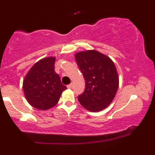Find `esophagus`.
Wrapping results in <instances>:
<instances>
[{"instance_id":"obj_1","label":"esophagus","mask_w":155,"mask_h":155,"mask_svg":"<svg viewBox=\"0 0 155 155\" xmlns=\"http://www.w3.org/2000/svg\"><path fill=\"white\" fill-rule=\"evenodd\" d=\"M72 87H73L72 84H70L68 85V86H67V88H68V89H71V88H72Z\"/></svg>"}]
</instances>
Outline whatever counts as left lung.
Segmentation results:
<instances>
[{
  "instance_id": "1",
  "label": "left lung",
  "mask_w": 155,
  "mask_h": 155,
  "mask_svg": "<svg viewBox=\"0 0 155 155\" xmlns=\"http://www.w3.org/2000/svg\"><path fill=\"white\" fill-rule=\"evenodd\" d=\"M76 61L85 80V90L78 100L88 111L97 112L111 104L119 87L114 63L108 56L95 50L80 51Z\"/></svg>"
}]
</instances>
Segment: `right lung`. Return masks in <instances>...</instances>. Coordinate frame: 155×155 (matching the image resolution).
Listing matches in <instances>:
<instances>
[{
  "label": "right lung",
  "mask_w": 155,
  "mask_h": 155,
  "mask_svg": "<svg viewBox=\"0 0 155 155\" xmlns=\"http://www.w3.org/2000/svg\"><path fill=\"white\" fill-rule=\"evenodd\" d=\"M55 58L40 60L33 65L23 80V90L26 100L39 110L54 107L62 92L67 89L54 71Z\"/></svg>",
  "instance_id": "obj_1"
}]
</instances>
